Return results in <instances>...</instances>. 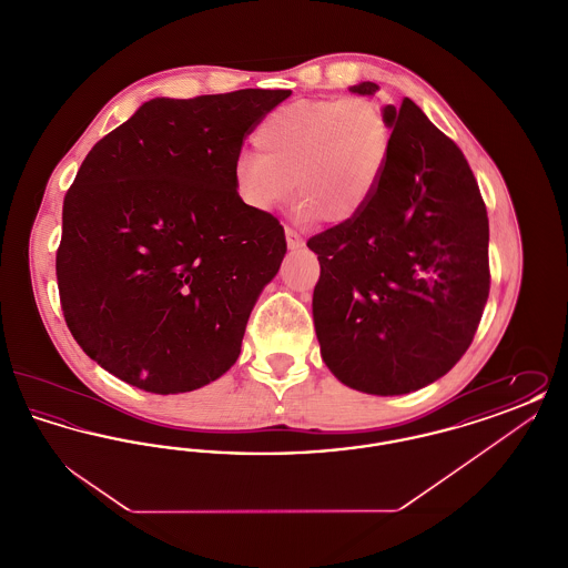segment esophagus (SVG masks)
<instances>
[{"label":"esophagus","instance_id":"obj_1","mask_svg":"<svg viewBox=\"0 0 568 568\" xmlns=\"http://www.w3.org/2000/svg\"><path fill=\"white\" fill-rule=\"evenodd\" d=\"M285 241H287L290 248H297L302 244V236L297 234L294 227H285Z\"/></svg>","mask_w":568,"mask_h":568}]
</instances>
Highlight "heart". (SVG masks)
Returning <instances> with one entry per match:
<instances>
[{"instance_id": "1", "label": "heart", "mask_w": 568, "mask_h": 568, "mask_svg": "<svg viewBox=\"0 0 568 568\" xmlns=\"http://www.w3.org/2000/svg\"><path fill=\"white\" fill-rule=\"evenodd\" d=\"M257 158L234 168L244 206L271 213L300 193L302 219L345 223L373 200L392 151V125L377 102L359 95L297 100L268 112L253 132Z\"/></svg>"}]
</instances>
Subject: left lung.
I'll return each instance as SVG.
<instances>
[{
	"label": "left lung",
	"instance_id": "1",
	"mask_svg": "<svg viewBox=\"0 0 568 568\" xmlns=\"http://www.w3.org/2000/svg\"><path fill=\"white\" fill-rule=\"evenodd\" d=\"M383 112L392 151L373 200L306 246L322 266L313 320L325 366L357 392L398 396L470 347L489 296V223L458 144L408 98Z\"/></svg>",
	"mask_w": 568,
	"mask_h": 568
}]
</instances>
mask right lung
<instances>
[{
    "label": "right lung",
    "instance_id": "right-lung-1",
    "mask_svg": "<svg viewBox=\"0 0 568 568\" xmlns=\"http://www.w3.org/2000/svg\"><path fill=\"white\" fill-rule=\"evenodd\" d=\"M290 95L155 98L84 158L63 200L57 285L74 341L114 377L179 394L239 359L287 244L276 216L239 200L234 168Z\"/></svg>",
    "mask_w": 568,
    "mask_h": 568
}]
</instances>
